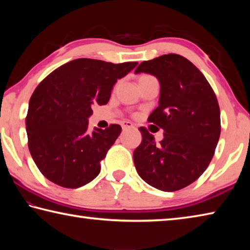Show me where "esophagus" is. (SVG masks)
Returning a JSON list of instances; mask_svg holds the SVG:
<instances>
[{"label": "esophagus", "mask_w": 250, "mask_h": 250, "mask_svg": "<svg viewBox=\"0 0 250 250\" xmlns=\"http://www.w3.org/2000/svg\"><path fill=\"white\" fill-rule=\"evenodd\" d=\"M121 125H122V129H124V130L134 128V125H133L132 124H131L130 121H122V122H121Z\"/></svg>", "instance_id": "34e87169"}]
</instances>
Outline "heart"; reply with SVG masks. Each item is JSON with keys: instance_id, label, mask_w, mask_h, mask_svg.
Here are the masks:
<instances>
[{"instance_id": "1", "label": "heart", "mask_w": 250, "mask_h": 250, "mask_svg": "<svg viewBox=\"0 0 250 250\" xmlns=\"http://www.w3.org/2000/svg\"><path fill=\"white\" fill-rule=\"evenodd\" d=\"M146 77H150V76H149V75H142L141 77L139 78V80H141V79H143V78H146Z\"/></svg>"}]
</instances>
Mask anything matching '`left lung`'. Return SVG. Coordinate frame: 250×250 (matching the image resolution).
<instances>
[{
    "mask_svg": "<svg viewBox=\"0 0 250 250\" xmlns=\"http://www.w3.org/2000/svg\"><path fill=\"white\" fill-rule=\"evenodd\" d=\"M135 73L159 79V107L147 121L164 130L159 143L145 126L142 142L133 152L143 181L164 192L192 184L208 167L221 135V111L205 76L188 59L167 54L142 62Z\"/></svg>",
    "mask_w": 250,
    "mask_h": 250,
    "instance_id": "1",
    "label": "left lung"
}]
</instances>
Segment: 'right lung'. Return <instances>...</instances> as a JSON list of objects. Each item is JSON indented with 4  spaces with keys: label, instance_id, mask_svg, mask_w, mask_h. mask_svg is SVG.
I'll use <instances>...</instances> for the list:
<instances>
[{
    "label": "right lung",
    "instance_id": "add662e5",
    "mask_svg": "<svg viewBox=\"0 0 250 250\" xmlns=\"http://www.w3.org/2000/svg\"><path fill=\"white\" fill-rule=\"evenodd\" d=\"M137 62L112 64L78 58L41 82L29 99L26 116L28 149L46 179L66 188L89 183L121 132L119 125L88 130L92 105L105 104L113 84Z\"/></svg>",
    "mask_w": 250,
    "mask_h": 250
}]
</instances>
